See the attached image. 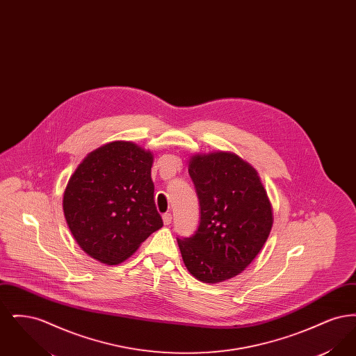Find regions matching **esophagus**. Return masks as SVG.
I'll return each mask as SVG.
<instances>
[{
  "label": "esophagus",
  "mask_w": 356,
  "mask_h": 356,
  "mask_svg": "<svg viewBox=\"0 0 356 356\" xmlns=\"http://www.w3.org/2000/svg\"><path fill=\"white\" fill-rule=\"evenodd\" d=\"M163 221H164L165 225H170V222H172V215L170 213H164L163 215Z\"/></svg>",
  "instance_id": "1"
}]
</instances>
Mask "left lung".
I'll list each match as a JSON object with an SVG mask.
<instances>
[{
    "label": "left lung",
    "mask_w": 356,
    "mask_h": 356,
    "mask_svg": "<svg viewBox=\"0 0 356 356\" xmlns=\"http://www.w3.org/2000/svg\"><path fill=\"white\" fill-rule=\"evenodd\" d=\"M200 203L195 235L177 237L186 270L203 283L244 271L271 232L267 191L251 164L235 153L193 154L188 165Z\"/></svg>",
    "instance_id": "obj_1"
}]
</instances>
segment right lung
Returning <instances> with one entry per match:
<instances>
[{
	"mask_svg": "<svg viewBox=\"0 0 356 356\" xmlns=\"http://www.w3.org/2000/svg\"><path fill=\"white\" fill-rule=\"evenodd\" d=\"M152 164L151 151L112 141L89 153L70 176L64 215L90 257L116 266L163 227L153 199Z\"/></svg>",
	"mask_w": 356,
	"mask_h": 356,
	"instance_id": "add662e5",
	"label": "right lung"
}]
</instances>
